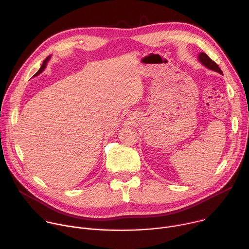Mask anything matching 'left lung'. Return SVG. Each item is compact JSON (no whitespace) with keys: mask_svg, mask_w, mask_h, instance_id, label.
<instances>
[{"mask_svg":"<svg viewBox=\"0 0 249 249\" xmlns=\"http://www.w3.org/2000/svg\"><path fill=\"white\" fill-rule=\"evenodd\" d=\"M198 60H199V62H200L202 65H205V66L207 67V69H209V70H211V71H216V72L222 74V71H221V70L218 67V65H217L213 59H211V58L208 56L207 53H200L198 54Z\"/></svg>","mask_w":249,"mask_h":249,"instance_id":"obj_1","label":"left lung"}]
</instances>
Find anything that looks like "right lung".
<instances>
[{
  "mask_svg": "<svg viewBox=\"0 0 249 249\" xmlns=\"http://www.w3.org/2000/svg\"><path fill=\"white\" fill-rule=\"evenodd\" d=\"M50 58H51V56L47 57L46 59H44V60H43V62H42V65L40 66V69L38 70V71H37V72H36V74H35L34 76H36V75H38L39 73H41V71H43V70H44V69H46V66H47V63H48V61L50 60Z\"/></svg>",
  "mask_w": 249,
  "mask_h": 249,
  "instance_id": "add662e5",
  "label": "right lung"
}]
</instances>
